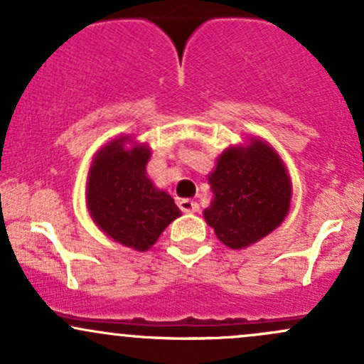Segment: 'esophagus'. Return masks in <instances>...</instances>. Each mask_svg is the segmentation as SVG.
Wrapping results in <instances>:
<instances>
[{
    "mask_svg": "<svg viewBox=\"0 0 364 364\" xmlns=\"http://www.w3.org/2000/svg\"><path fill=\"white\" fill-rule=\"evenodd\" d=\"M178 206H181V210L183 213H196V212H199V205L196 201H191V199H182V201L178 203Z\"/></svg>",
    "mask_w": 364,
    "mask_h": 364,
    "instance_id": "esophagus-1",
    "label": "esophagus"
}]
</instances>
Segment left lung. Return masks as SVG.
I'll use <instances>...</instances> for the list:
<instances>
[{
  "mask_svg": "<svg viewBox=\"0 0 364 364\" xmlns=\"http://www.w3.org/2000/svg\"><path fill=\"white\" fill-rule=\"evenodd\" d=\"M208 182L215 198L203 215L218 240L232 250L267 236L290 210L287 168L260 140L225 151Z\"/></svg>",
  "mask_w": 364,
  "mask_h": 364,
  "instance_id": "8db88e82",
  "label": "left lung"
}]
</instances>
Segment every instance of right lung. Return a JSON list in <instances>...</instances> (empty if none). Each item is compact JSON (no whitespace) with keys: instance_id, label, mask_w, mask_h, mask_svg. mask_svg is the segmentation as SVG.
Wrapping results in <instances>:
<instances>
[{"instance_id":"add662e5","label":"right lung","mask_w":364,"mask_h":364,"mask_svg":"<svg viewBox=\"0 0 364 364\" xmlns=\"http://www.w3.org/2000/svg\"><path fill=\"white\" fill-rule=\"evenodd\" d=\"M127 136L109 142L93 159L87 203L93 222L128 248L146 252L168 224L181 217L173 198L158 191L146 175L151 151L128 149Z\"/></svg>"}]
</instances>
